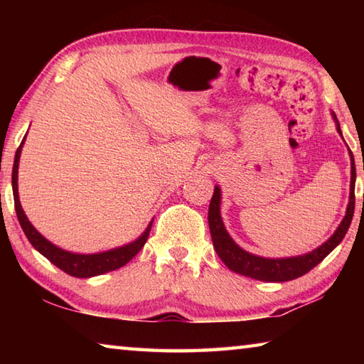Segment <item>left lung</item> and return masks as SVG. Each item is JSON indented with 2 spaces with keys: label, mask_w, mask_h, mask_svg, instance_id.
<instances>
[{
  "label": "left lung",
  "mask_w": 364,
  "mask_h": 364,
  "mask_svg": "<svg viewBox=\"0 0 364 364\" xmlns=\"http://www.w3.org/2000/svg\"><path fill=\"white\" fill-rule=\"evenodd\" d=\"M332 117L337 123V132L342 134L341 125L336 119V114L332 112ZM352 157V180H350V200L347 207V213L342 220V223L338 225L336 232L326 241L323 245H319L318 249L308 252L305 255L299 257H289V258H264L252 255L249 252L239 247V245L232 241L230 234H228L226 228L223 225L220 215V204H221V193L220 188L215 186L210 205H208V228H210L213 247L217 250L218 257L221 258L228 268L234 273L249 276L258 281H267V282H284L292 281L295 278L306 274L308 271L313 269L318 263H321L326 257H328L332 250H334L338 244L342 242V239L347 234L350 223H352L353 212H355V180H356V171H355V162Z\"/></svg>",
  "instance_id": "obj_1"
}]
</instances>
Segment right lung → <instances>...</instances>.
Segmentation results:
<instances>
[{"mask_svg": "<svg viewBox=\"0 0 364 364\" xmlns=\"http://www.w3.org/2000/svg\"><path fill=\"white\" fill-rule=\"evenodd\" d=\"M22 146H23V139L19 146V149L16 152L14 167H12V194H14V207H16L17 218H19V223L22 226L23 232H26L27 239L41 255H45L49 262L56 264V267L63 271H65L67 274L75 276V278H91V276L104 274L117 268H122L123 264H127L141 249L144 247L147 237H149L152 221L136 241L123 245V247L101 252V254H88V255L72 254V252L63 250L60 247H58V245H54L53 242H49L48 239L43 237L41 234L35 230L33 225L30 223L27 215L23 213L21 200H19V191H17V170H19Z\"/></svg>", "mask_w": 364, "mask_h": 364, "instance_id": "right-lung-1", "label": "right lung"}]
</instances>
